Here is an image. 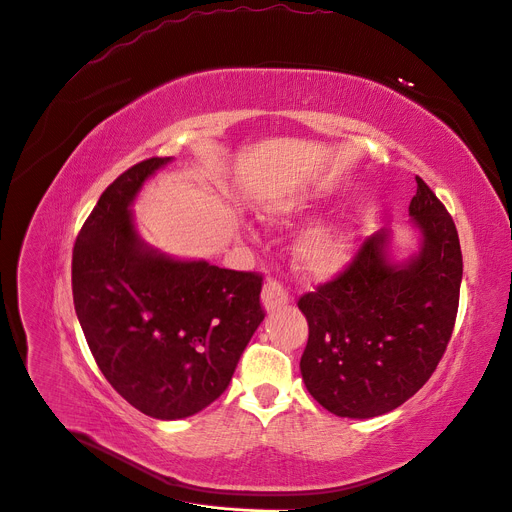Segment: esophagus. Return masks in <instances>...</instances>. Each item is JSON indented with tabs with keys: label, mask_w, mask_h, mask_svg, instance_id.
<instances>
[{
	"label": "esophagus",
	"mask_w": 512,
	"mask_h": 512,
	"mask_svg": "<svg viewBox=\"0 0 512 512\" xmlns=\"http://www.w3.org/2000/svg\"><path fill=\"white\" fill-rule=\"evenodd\" d=\"M286 303H288L286 288L280 282H276V280L265 282V286L261 290V305H263V309L267 313H274L276 309L284 307Z\"/></svg>",
	"instance_id": "obj_1"
}]
</instances>
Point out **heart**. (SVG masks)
Listing matches in <instances>:
<instances>
[{"instance_id": "1", "label": "heart", "mask_w": 512, "mask_h": 512, "mask_svg": "<svg viewBox=\"0 0 512 512\" xmlns=\"http://www.w3.org/2000/svg\"><path fill=\"white\" fill-rule=\"evenodd\" d=\"M317 205L309 195L282 197L265 209L263 218L270 224H290L309 218ZM355 234L348 228H317L301 238L297 245V261L301 270L313 280H330L342 274L355 257Z\"/></svg>"}]
</instances>
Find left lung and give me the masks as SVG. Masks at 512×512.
<instances>
[{
    "label": "left lung",
    "instance_id": "obj_1",
    "mask_svg": "<svg viewBox=\"0 0 512 512\" xmlns=\"http://www.w3.org/2000/svg\"><path fill=\"white\" fill-rule=\"evenodd\" d=\"M415 180L409 224L417 249L398 257L392 228H382L344 274L299 301L309 324L303 382L338 417L371 419L407 402L432 378L454 328L459 234L432 188Z\"/></svg>",
    "mask_w": 512,
    "mask_h": 512
}]
</instances>
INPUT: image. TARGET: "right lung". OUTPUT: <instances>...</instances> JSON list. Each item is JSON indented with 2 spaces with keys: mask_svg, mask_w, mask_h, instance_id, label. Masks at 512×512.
I'll return each instance as SVG.
<instances>
[{
  "mask_svg": "<svg viewBox=\"0 0 512 512\" xmlns=\"http://www.w3.org/2000/svg\"><path fill=\"white\" fill-rule=\"evenodd\" d=\"M174 157H151L99 197L72 253L78 324L112 388L164 421L191 417L228 388L263 321L261 276L151 247L132 203Z\"/></svg>",
  "mask_w": 512,
  "mask_h": 512,
  "instance_id": "add662e5",
  "label": "right lung"
}]
</instances>
